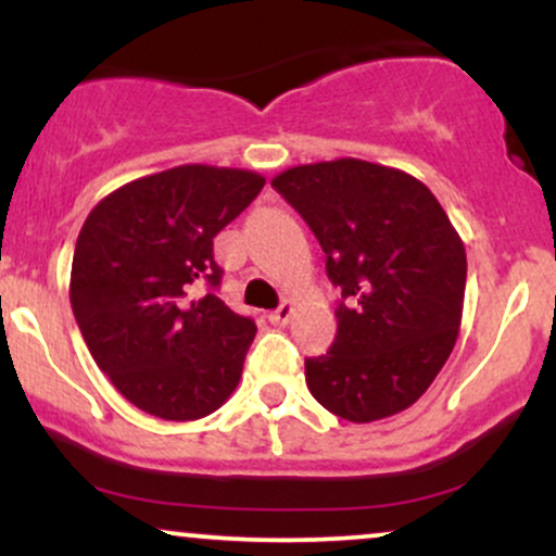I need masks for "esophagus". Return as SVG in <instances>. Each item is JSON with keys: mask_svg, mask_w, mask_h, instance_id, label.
I'll return each instance as SVG.
<instances>
[{"mask_svg": "<svg viewBox=\"0 0 556 556\" xmlns=\"http://www.w3.org/2000/svg\"><path fill=\"white\" fill-rule=\"evenodd\" d=\"M292 311H295V305H292V300H285L282 305H279L277 311H271L269 314V321L277 324V327H282V324H287L292 318Z\"/></svg>", "mask_w": 556, "mask_h": 556, "instance_id": "34e87169", "label": "esophagus"}]
</instances>
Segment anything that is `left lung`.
<instances>
[{
  "label": "left lung",
  "mask_w": 556,
  "mask_h": 556,
  "mask_svg": "<svg viewBox=\"0 0 556 556\" xmlns=\"http://www.w3.org/2000/svg\"><path fill=\"white\" fill-rule=\"evenodd\" d=\"M271 185L314 229L342 290L334 344L305 361L311 394L353 424L407 410L460 334L468 258L442 203L407 172L350 156Z\"/></svg>",
  "instance_id": "1"
}]
</instances>
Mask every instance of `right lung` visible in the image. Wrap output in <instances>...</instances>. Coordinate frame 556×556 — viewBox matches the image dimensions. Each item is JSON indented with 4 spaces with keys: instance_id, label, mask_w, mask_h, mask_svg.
<instances>
[{
    "instance_id": "1",
    "label": "right lung",
    "mask_w": 556,
    "mask_h": 556,
    "mask_svg": "<svg viewBox=\"0 0 556 556\" xmlns=\"http://www.w3.org/2000/svg\"><path fill=\"white\" fill-rule=\"evenodd\" d=\"M251 169L182 164L112 190L75 242L70 303L117 392L149 416L198 420L238 387L256 324L214 292V238L264 188Z\"/></svg>"
}]
</instances>
